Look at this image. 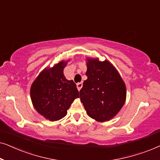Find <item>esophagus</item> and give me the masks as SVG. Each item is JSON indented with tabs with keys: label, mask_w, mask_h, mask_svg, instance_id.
I'll return each mask as SVG.
<instances>
[{
	"label": "esophagus",
	"mask_w": 160,
	"mask_h": 160,
	"mask_svg": "<svg viewBox=\"0 0 160 160\" xmlns=\"http://www.w3.org/2000/svg\"><path fill=\"white\" fill-rule=\"evenodd\" d=\"M82 86H83V84H82V82H80V83H78V84H76V87H77V89H78V91H80V89H82Z\"/></svg>",
	"instance_id": "obj_1"
}]
</instances>
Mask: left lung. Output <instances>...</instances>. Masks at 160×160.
<instances>
[{"label": "left lung", "mask_w": 160, "mask_h": 160, "mask_svg": "<svg viewBox=\"0 0 160 160\" xmlns=\"http://www.w3.org/2000/svg\"><path fill=\"white\" fill-rule=\"evenodd\" d=\"M87 60V79L79 92L81 101L89 117L98 122L109 121L125 102V84L109 61Z\"/></svg>", "instance_id": "1"}]
</instances>
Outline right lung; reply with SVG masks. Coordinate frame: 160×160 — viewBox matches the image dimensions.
<instances>
[{
    "instance_id": "1",
    "label": "right lung",
    "mask_w": 160,
    "mask_h": 160,
    "mask_svg": "<svg viewBox=\"0 0 160 160\" xmlns=\"http://www.w3.org/2000/svg\"><path fill=\"white\" fill-rule=\"evenodd\" d=\"M68 62L61 61L54 66L45 68L32 84L30 98L36 110L50 121L65 117L73 100L79 97L73 80H67L63 70Z\"/></svg>"
}]
</instances>
